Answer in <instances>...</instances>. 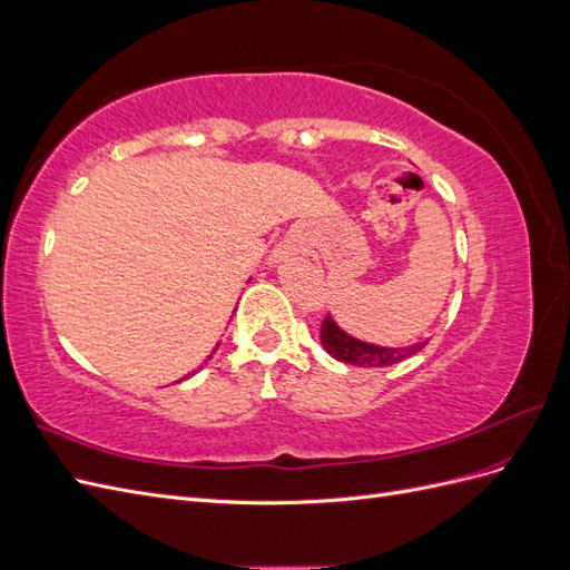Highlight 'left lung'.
Instances as JSON below:
<instances>
[{
    "label": "left lung",
    "instance_id": "8db88e82",
    "mask_svg": "<svg viewBox=\"0 0 570 570\" xmlns=\"http://www.w3.org/2000/svg\"><path fill=\"white\" fill-rule=\"evenodd\" d=\"M321 344L333 358L344 361V364H350V366L383 368V366L400 364V361L419 354L428 342L409 344V347H377V344L361 342V340L347 335L333 321V316H325L321 323Z\"/></svg>",
    "mask_w": 570,
    "mask_h": 570
}]
</instances>
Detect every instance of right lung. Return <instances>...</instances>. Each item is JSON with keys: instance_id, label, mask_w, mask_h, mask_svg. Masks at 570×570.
I'll use <instances>...</instances> for the list:
<instances>
[{"instance_id": "obj_1", "label": "right lung", "mask_w": 570, "mask_h": 570, "mask_svg": "<svg viewBox=\"0 0 570 570\" xmlns=\"http://www.w3.org/2000/svg\"><path fill=\"white\" fill-rule=\"evenodd\" d=\"M214 352H216V350H214ZM209 358H212V356H209Z\"/></svg>"}]
</instances>
